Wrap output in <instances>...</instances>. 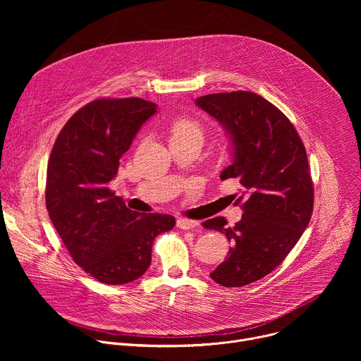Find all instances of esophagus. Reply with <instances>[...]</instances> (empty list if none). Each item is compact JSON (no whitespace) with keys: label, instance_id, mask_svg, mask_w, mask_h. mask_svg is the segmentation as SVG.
Listing matches in <instances>:
<instances>
[{"label":"esophagus","instance_id":"34e87169","mask_svg":"<svg viewBox=\"0 0 361 361\" xmlns=\"http://www.w3.org/2000/svg\"><path fill=\"white\" fill-rule=\"evenodd\" d=\"M198 226V221L190 220V219H178L177 220V227L181 230H192Z\"/></svg>","mask_w":361,"mask_h":361}]
</instances>
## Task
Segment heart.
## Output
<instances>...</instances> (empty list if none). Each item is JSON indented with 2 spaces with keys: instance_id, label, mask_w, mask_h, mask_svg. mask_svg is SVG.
Listing matches in <instances>:
<instances>
[{
  "instance_id": "b5f03b06",
  "label": "heart",
  "mask_w": 361,
  "mask_h": 361,
  "mask_svg": "<svg viewBox=\"0 0 361 361\" xmlns=\"http://www.w3.org/2000/svg\"><path fill=\"white\" fill-rule=\"evenodd\" d=\"M170 137L171 140H184V138H197L202 140V127L198 121L178 116L170 124Z\"/></svg>"
}]
</instances>
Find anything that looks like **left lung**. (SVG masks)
Listing matches in <instances>:
<instances>
[{
	"mask_svg": "<svg viewBox=\"0 0 361 361\" xmlns=\"http://www.w3.org/2000/svg\"><path fill=\"white\" fill-rule=\"evenodd\" d=\"M195 104L231 137L234 160L220 178L238 180L237 204L243 201L244 212L234 227L224 217L202 223L233 243L210 277L224 287H243L277 269L310 223L314 188L307 152L291 121L259 94H209Z\"/></svg>",
	"mask_w": 361,
	"mask_h": 361,
	"instance_id": "left-lung-1",
	"label": "left lung"
}]
</instances>
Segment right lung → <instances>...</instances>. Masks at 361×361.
Here are the masks:
<instances>
[{"label":"right lung","mask_w":361,"mask_h":361,"mask_svg":"<svg viewBox=\"0 0 361 361\" xmlns=\"http://www.w3.org/2000/svg\"><path fill=\"white\" fill-rule=\"evenodd\" d=\"M157 113L138 97L98 98L60 131L47 167L45 205L73 260L95 280L118 286L151 264L154 238L170 231V214L130 210L109 187L141 126Z\"/></svg>","instance_id":"1"}]
</instances>
